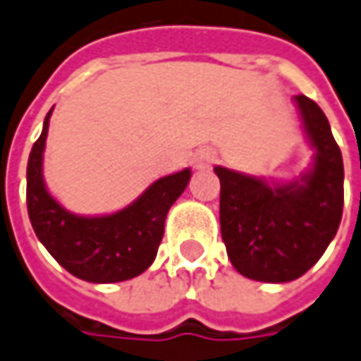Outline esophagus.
I'll return each instance as SVG.
<instances>
[{
    "mask_svg": "<svg viewBox=\"0 0 361 361\" xmlns=\"http://www.w3.org/2000/svg\"><path fill=\"white\" fill-rule=\"evenodd\" d=\"M212 163H214V152L209 151V149H204V151L198 152L197 159H195V164H197V169H209Z\"/></svg>",
    "mask_w": 361,
    "mask_h": 361,
    "instance_id": "34e87169",
    "label": "esophagus"
}]
</instances>
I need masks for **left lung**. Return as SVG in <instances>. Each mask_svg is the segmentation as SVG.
<instances>
[{
	"mask_svg": "<svg viewBox=\"0 0 361 361\" xmlns=\"http://www.w3.org/2000/svg\"><path fill=\"white\" fill-rule=\"evenodd\" d=\"M308 141L310 173L286 185L214 166L220 178V232L232 266L250 280L290 282L320 260L344 210V161L330 123L312 99L294 97Z\"/></svg>",
	"mask_w": 361,
	"mask_h": 361,
	"instance_id": "1",
	"label": "left lung"
}]
</instances>
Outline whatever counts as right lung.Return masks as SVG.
<instances>
[{"label":"right lung","mask_w":361,"mask_h":361,"mask_svg":"<svg viewBox=\"0 0 361 361\" xmlns=\"http://www.w3.org/2000/svg\"><path fill=\"white\" fill-rule=\"evenodd\" d=\"M51 111L27 161V212L33 231L51 256L81 280L109 284L139 276L157 256L166 212L183 195L190 171L185 169L154 180L133 204L115 214H71L51 197L43 183V149Z\"/></svg>","instance_id":"right-lung-1"}]
</instances>
